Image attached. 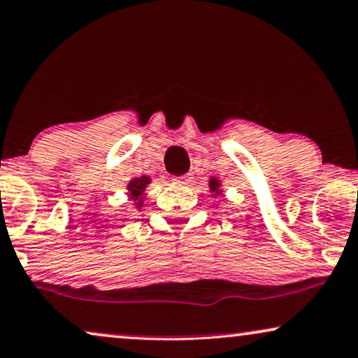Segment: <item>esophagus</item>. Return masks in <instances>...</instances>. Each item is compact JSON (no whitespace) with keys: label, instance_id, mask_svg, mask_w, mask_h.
Wrapping results in <instances>:
<instances>
[{"label":"esophagus","instance_id":"obj_1","mask_svg":"<svg viewBox=\"0 0 358 358\" xmlns=\"http://www.w3.org/2000/svg\"><path fill=\"white\" fill-rule=\"evenodd\" d=\"M173 182L176 183H183V185H190L193 182V175L192 173H185L182 176H175Z\"/></svg>","mask_w":358,"mask_h":358}]
</instances>
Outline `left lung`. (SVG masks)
I'll use <instances>...</instances> for the list:
<instances>
[{
  "label": "left lung",
  "mask_w": 358,
  "mask_h": 358,
  "mask_svg": "<svg viewBox=\"0 0 358 358\" xmlns=\"http://www.w3.org/2000/svg\"><path fill=\"white\" fill-rule=\"evenodd\" d=\"M218 187H220V183H218L217 180H212V182H210V188H212V192L218 193Z\"/></svg>",
  "instance_id": "obj_1"
}]
</instances>
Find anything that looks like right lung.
Listing matches in <instances>:
<instances>
[{"instance_id": "right-lung-1", "label": "right lung", "mask_w": 358, "mask_h": 358, "mask_svg": "<svg viewBox=\"0 0 358 358\" xmlns=\"http://www.w3.org/2000/svg\"><path fill=\"white\" fill-rule=\"evenodd\" d=\"M148 183H150V180L146 178V176H141V178H135V180H131L130 185H128V190L131 192V196H135V200L140 201L141 192L145 190V187Z\"/></svg>"}]
</instances>
